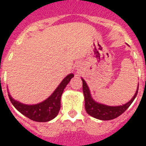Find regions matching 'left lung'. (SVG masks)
<instances>
[{
	"label": "left lung",
	"instance_id": "left-lung-1",
	"mask_svg": "<svg viewBox=\"0 0 146 146\" xmlns=\"http://www.w3.org/2000/svg\"><path fill=\"white\" fill-rule=\"evenodd\" d=\"M82 81L83 92H84V99H85L86 112L88 113L90 116H93L96 119H102V120H110V119H115L116 117L120 116L122 113H124L126 110L128 109V107L131 105L138 94V88L134 97L127 103L123 105V106H108L97 103L96 102L94 101L91 96L88 87L84 81V80L82 79Z\"/></svg>",
	"mask_w": 146,
	"mask_h": 146
}]
</instances>
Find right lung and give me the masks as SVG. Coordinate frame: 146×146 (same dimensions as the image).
Returning <instances> with one entry per match:
<instances>
[{
  "label": "right lung",
  "instance_id": "obj_1",
  "mask_svg": "<svg viewBox=\"0 0 146 146\" xmlns=\"http://www.w3.org/2000/svg\"><path fill=\"white\" fill-rule=\"evenodd\" d=\"M73 74H70L61 82L53 94L45 101L36 105L22 104L15 101L8 94L10 101L15 108L24 116L36 122H48L57 116L61 107V96L66 86L73 77Z\"/></svg>",
  "mask_w": 146,
  "mask_h": 146
}]
</instances>
